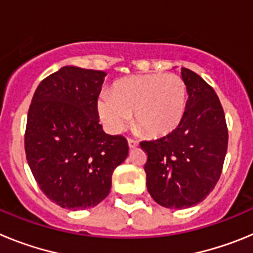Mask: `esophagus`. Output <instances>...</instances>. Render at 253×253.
<instances>
[{
  "instance_id": "esophagus-1",
  "label": "esophagus",
  "mask_w": 253,
  "mask_h": 253,
  "mask_svg": "<svg viewBox=\"0 0 253 253\" xmlns=\"http://www.w3.org/2000/svg\"><path fill=\"white\" fill-rule=\"evenodd\" d=\"M138 144H139V143H138L137 140H134V139H128V146H129V148H130V149L137 148Z\"/></svg>"
}]
</instances>
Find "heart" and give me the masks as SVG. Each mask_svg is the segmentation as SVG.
<instances>
[{"mask_svg":"<svg viewBox=\"0 0 253 253\" xmlns=\"http://www.w3.org/2000/svg\"><path fill=\"white\" fill-rule=\"evenodd\" d=\"M186 102V84L178 76H131L115 82L111 95L99 96L97 114L111 134L122 133L134 114V123L139 130L157 138L169 135L180 125Z\"/></svg>","mask_w":253,"mask_h":253,"instance_id":"obj_1","label":"heart"}]
</instances>
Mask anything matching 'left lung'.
<instances>
[{
  "mask_svg": "<svg viewBox=\"0 0 253 253\" xmlns=\"http://www.w3.org/2000/svg\"><path fill=\"white\" fill-rule=\"evenodd\" d=\"M181 77L189 95L182 122L169 135L140 143L148 154V193L169 209L194 207L213 191L228 147L224 111L213 87L187 68H181Z\"/></svg>",
  "mask_w": 253,
  "mask_h": 253,
  "instance_id": "left-lung-1",
  "label": "left lung"
}]
</instances>
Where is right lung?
I'll return each instance as SVG.
<instances>
[{
  "label": "right lung",
  "mask_w": 253,
  "mask_h": 253,
  "mask_svg": "<svg viewBox=\"0 0 253 253\" xmlns=\"http://www.w3.org/2000/svg\"><path fill=\"white\" fill-rule=\"evenodd\" d=\"M106 73L66 66L44 78L31 100L25 153L35 181L67 209L93 208L111 189V176L128 157L123 135L102 130L97 97Z\"/></svg>",
  "instance_id": "1"
}]
</instances>
